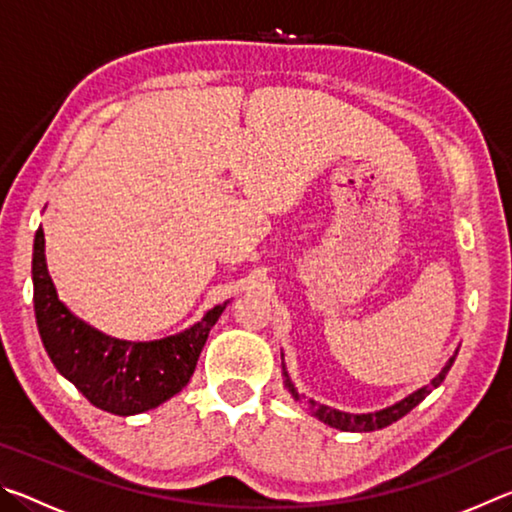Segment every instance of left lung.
Segmentation results:
<instances>
[{
	"instance_id": "left-lung-1",
	"label": "left lung",
	"mask_w": 512,
	"mask_h": 512,
	"mask_svg": "<svg viewBox=\"0 0 512 512\" xmlns=\"http://www.w3.org/2000/svg\"><path fill=\"white\" fill-rule=\"evenodd\" d=\"M456 354L458 352H454V357H449V361L445 363L443 370H440L438 375L433 377L427 386L418 388V391H413L411 395H406L404 400H400V402L386 406V409H379V411H372V413H348V411L332 409V406H327V404H318L316 400H307V397L300 395L298 388L293 386V381H291L289 372H287V366H284V354H282V375H284V386H287V391L291 393L293 400L300 402V404H305V409L311 415H314V418H318L320 422H325V424H329V427H334V429H339V431L363 433V431L384 429V427H388V424H393V422H397L400 418H404V415L409 413L411 409H415V406H418L424 400V397H427L433 391V388H438L440 384H443V379L447 377L449 368H452Z\"/></svg>"
}]
</instances>
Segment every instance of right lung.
<instances>
[{
	"label": "right lung",
	"instance_id": "add662e5",
	"mask_svg": "<svg viewBox=\"0 0 512 512\" xmlns=\"http://www.w3.org/2000/svg\"><path fill=\"white\" fill-rule=\"evenodd\" d=\"M33 307L51 363L90 404L115 415L151 411L192 379L207 334L230 300L214 305L183 332L158 341H124L99 332L58 300L47 271L45 232L33 241Z\"/></svg>",
	"mask_w": 512,
	"mask_h": 512
}]
</instances>
